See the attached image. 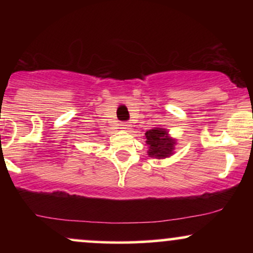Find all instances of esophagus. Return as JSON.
<instances>
[{"label":"esophagus","instance_id":"1","mask_svg":"<svg viewBox=\"0 0 253 253\" xmlns=\"http://www.w3.org/2000/svg\"><path fill=\"white\" fill-rule=\"evenodd\" d=\"M129 126H130V125L126 124V123H124V124H120V128L123 129V130H128V129H129Z\"/></svg>","mask_w":253,"mask_h":253}]
</instances>
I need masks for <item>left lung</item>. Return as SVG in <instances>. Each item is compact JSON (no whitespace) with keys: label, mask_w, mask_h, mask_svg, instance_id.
<instances>
[{"label":"left lung","mask_w":253,"mask_h":253,"mask_svg":"<svg viewBox=\"0 0 253 253\" xmlns=\"http://www.w3.org/2000/svg\"><path fill=\"white\" fill-rule=\"evenodd\" d=\"M147 144V155L151 158L165 159L175 153L177 140L169 134V130L162 127H153L145 133Z\"/></svg>","instance_id":"obj_1"}]
</instances>
